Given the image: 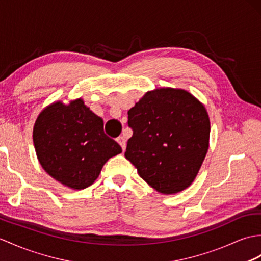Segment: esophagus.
Here are the masks:
<instances>
[{
  "instance_id": "esophagus-1",
  "label": "esophagus",
  "mask_w": 261,
  "mask_h": 261,
  "mask_svg": "<svg viewBox=\"0 0 261 261\" xmlns=\"http://www.w3.org/2000/svg\"><path fill=\"white\" fill-rule=\"evenodd\" d=\"M117 141H118V143L121 145V148H122V150L124 151V150H125V147H126V140H125V138H124V137H119V138L117 139Z\"/></svg>"
}]
</instances>
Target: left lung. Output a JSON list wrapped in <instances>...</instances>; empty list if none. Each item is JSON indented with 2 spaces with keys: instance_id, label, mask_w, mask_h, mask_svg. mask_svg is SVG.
<instances>
[{
  "instance_id": "8db88e82",
  "label": "left lung",
  "mask_w": 261,
  "mask_h": 261,
  "mask_svg": "<svg viewBox=\"0 0 261 261\" xmlns=\"http://www.w3.org/2000/svg\"><path fill=\"white\" fill-rule=\"evenodd\" d=\"M133 130L125 158L158 192L174 195L193 182L209 148L204 106L182 89L148 91L128 111Z\"/></svg>"
}]
</instances>
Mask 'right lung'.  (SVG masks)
<instances>
[{"instance_id":"add662e5","label":"right lung","mask_w":261,"mask_h":261,"mask_svg":"<svg viewBox=\"0 0 261 261\" xmlns=\"http://www.w3.org/2000/svg\"><path fill=\"white\" fill-rule=\"evenodd\" d=\"M33 143L45 172L73 190L92 185L105 163L122 152L103 131V120L81 98L45 107L35 120Z\"/></svg>"}]
</instances>
